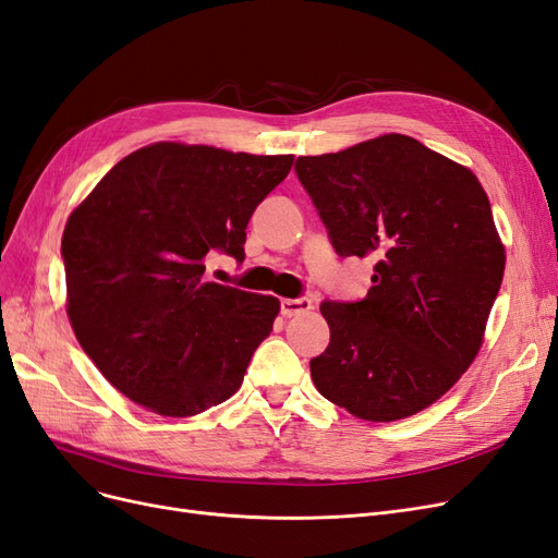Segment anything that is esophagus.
<instances>
[{
	"instance_id": "34e87169",
	"label": "esophagus",
	"mask_w": 558,
	"mask_h": 558,
	"mask_svg": "<svg viewBox=\"0 0 558 558\" xmlns=\"http://www.w3.org/2000/svg\"><path fill=\"white\" fill-rule=\"evenodd\" d=\"M313 308V301L311 299H282L280 301V311L284 317H294V315H301V313H308Z\"/></svg>"
}]
</instances>
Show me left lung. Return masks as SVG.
<instances>
[{
  "label": "left lung",
  "instance_id": "1",
  "mask_svg": "<svg viewBox=\"0 0 558 558\" xmlns=\"http://www.w3.org/2000/svg\"><path fill=\"white\" fill-rule=\"evenodd\" d=\"M340 257L375 259L356 303L319 305L331 343L317 391L366 422L436 403L482 348L506 271L489 196L463 165L403 134L296 159Z\"/></svg>",
  "mask_w": 558,
  "mask_h": 558
}]
</instances>
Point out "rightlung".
Masks as SVG:
<instances>
[{"label":"right lung","instance_id":"add662e5","mask_svg":"<svg viewBox=\"0 0 558 558\" xmlns=\"http://www.w3.org/2000/svg\"><path fill=\"white\" fill-rule=\"evenodd\" d=\"M292 165L294 155L159 141L120 159L71 210V329L130 401L192 417L239 391L280 301L206 280V257L243 262L250 218Z\"/></svg>","mask_w":558,"mask_h":558}]
</instances>
